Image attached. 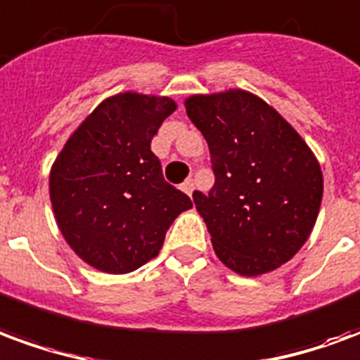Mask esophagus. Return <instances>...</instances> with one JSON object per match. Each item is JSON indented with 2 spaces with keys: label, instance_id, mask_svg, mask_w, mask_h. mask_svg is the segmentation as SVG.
<instances>
[{
  "label": "esophagus",
  "instance_id": "obj_1",
  "mask_svg": "<svg viewBox=\"0 0 360 360\" xmlns=\"http://www.w3.org/2000/svg\"><path fill=\"white\" fill-rule=\"evenodd\" d=\"M181 191H183L185 195L193 196V191H195V183H193V181H191V179L185 181V183L181 185Z\"/></svg>",
  "mask_w": 360,
  "mask_h": 360
}]
</instances>
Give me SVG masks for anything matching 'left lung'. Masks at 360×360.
Listing matches in <instances>:
<instances>
[{"label":"left lung","mask_w":360,"mask_h":360,"mask_svg":"<svg viewBox=\"0 0 360 360\" xmlns=\"http://www.w3.org/2000/svg\"><path fill=\"white\" fill-rule=\"evenodd\" d=\"M216 183L193 193L216 257L255 278L289 262L316 224L324 177L301 134L260 96L229 89L185 98Z\"/></svg>","instance_id":"left-lung-1"}]
</instances>
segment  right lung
Listing matches in <instances>:
<instances>
[{"label": "right lung", "mask_w": 360, "mask_h": 360, "mask_svg": "<svg viewBox=\"0 0 360 360\" xmlns=\"http://www.w3.org/2000/svg\"><path fill=\"white\" fill-rule=\"evenodd\" d=\"M177 103L119 92L96 105L51 164L50 200L67 245L105 274H129L158 257L173 219L193 202L162 175L150 150Z\"/></svg>", "instance_id": "right-lung-1"}]
</instances>
